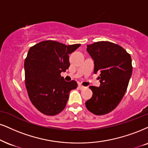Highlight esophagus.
Returning <instances> with one entry per match:
<instances>
[{
	"mask_svg": "<svg viewBox=\"0 0 148 148\" xmlns=\"http://www.w3.org/2000/svg\"><path fill=\"white\" fill-rule=\"evenodd\" d=\"M78 87H79V88L80 89V90H83V89H84L86 88V87L83 86L81 85V84H79V86H78Z\"/></svg>",
	"mask_w": 148,
	"mask_h": 148,
	"instance_id": "esophagus-1",
	"label": "esophagus"
}]
</instances>
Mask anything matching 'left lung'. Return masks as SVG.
<instances>
[{"label": "left lung", "mask_w": 148, "mask_h": 148, "mask_svg": "<svg viewBox=\"0 0 148 148\" xmlns=\"http://www.w3.org/2000/svg\"><path fill=\"white\" fill-rule=\"evenodd\" d=\"M86 50L94 60V73H99L100 86H90L92 96L86 106L102 115L114 110L124 96L132 75V59L124 49L110 42H97L87 45Z\"/></svg>", "instance_id": "8db88e82"}]
</instances>
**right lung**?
I'll list each match as a JSON object with an SVG mask.
<instances>
[{"mask_svg":"<svg viewBox=\"0 0 148 148\" xmlns=\"http://www.w3.org/2000/svg\"><path fill=\"white\" fill-rule=\"evenodd\" d=\"M80 44L65 45L53 40L42 41L31 47L25 60V85L32 104L46 115H56L66 105L75 81L66 82L62 72L69 69V54Z\"/></svg>","mask_w":148,"mask_h":148,"instance_id":"obj_1","label":"right lung"}]
</instances>
